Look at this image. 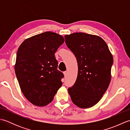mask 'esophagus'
Listing matches in <instances>:
<instances>
[{"mask_svg": "<svg viewBox=\"0 0 130 130\" xmlns=\"http://www.w3.org/2000/svg\"><path fill=\"white\" fill-rule=\"evenodd\" d=\"M63 75H64L65 76H66L67 75V71H63Z\"/></svg>", "mask_w": 130, "mask_h": 130, "instance_id": "obj_1", "label": "esophagus"}]
</instances>
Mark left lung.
Here are the masks:
<instances>
[{
    "label": "left lung",
    "mask_w": 130,
    "mask_h": 130,
    "mask_svg": "<svg viewBox=\"0 0 130 130\" xmlns=\"http://www.w3.org/2000/svg\"><path fill=\"white\" fill-rule=\"evenodd\" d=\"M68 47L76 57V80L68 92L71 101L81 108L94 106L101 100L111 82L113 59L106 42L100 37L76 32L65 35Z\"/></svg>",
    "instance_id": "1"
}]
</instances>
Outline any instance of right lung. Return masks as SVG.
Masks as SVG:
<instances>
[{
    "label": "right lung",
    "instance_id": "obj_1",
    "mask_svg": "<svg viewBox=\"0 0 130 130\" xmlns=\"http://www.w3.org/2000/svg\"><path fill=\"white\" fill-rule=\"evenodd\" d=\"M63 42L61 35L46 32L27 38L19 47L15 75L24 95L35 106L49 104L61 87L63 74L57 70L55 54Z\"/></svg>",
    "mask_w": 130,
    "mask_h": 130
}]
</instances>
